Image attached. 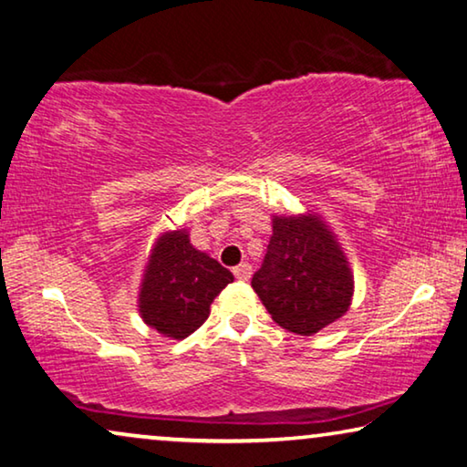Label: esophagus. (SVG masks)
<instances>
[{
    "label": "esophagus",
    "instance_id": "34e87169",
    "mask_svg": "<svg viewBox=\"0 0 467 467\" xmlns=\"http://www.w3.org/2000/svg\"><path fill=\"white\" fill-rule=\"evenodd\" d=\"M250 274H253V267H250L248 263H242V265H238V267L234 269L235 280H240V282H246L250 278Z\"/></svg>",
    "mask_w": 467,
    "mask_h": 467
}]
</instances>
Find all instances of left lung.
Instances as JSON below:
<instances>
[{"label": "left lung", "mask_w": 467, "mask_h": 467, "mask_svg": "<svg viewBox=\"0 0 467 467\" xmlns=\"http://www.w3.org/2000/svg\"><path fill=\"white\" fill-rule=\"evenodd\" d=\"M253 288L280 327L314 335L348 312L354 278L327 225L312 214L275 217Z\"/></svg>", "instance_id": "left-lung-1"}]
</instances>
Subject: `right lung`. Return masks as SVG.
<instances>
[{"mask_svg": "<svg viewBox=\"0 0 467 467\" xmlns=\"http://www.w3.org/2000/svg\"><path fill=\"white\" fill-rule=\"evenodd\" d=\"M234 275L189 244L185 232L161 235L145 269L139 307L158 333L185 339L211 314V303Z\"/></svg>", "mask_w": 467, "mask_h": 467, "instance_id": "1", "label": "right lung"}]
</instances>
